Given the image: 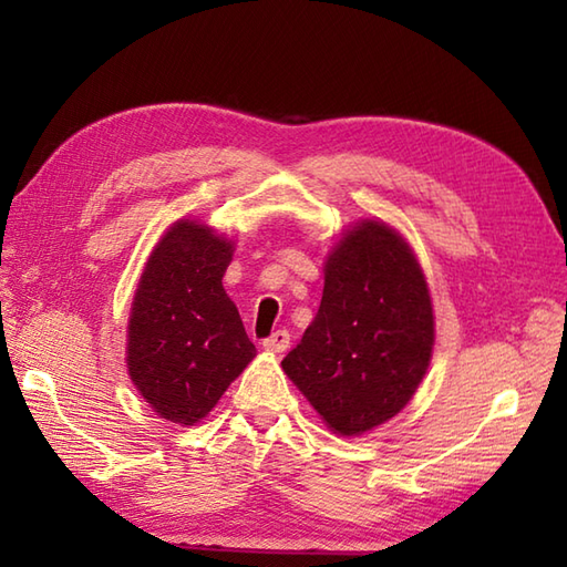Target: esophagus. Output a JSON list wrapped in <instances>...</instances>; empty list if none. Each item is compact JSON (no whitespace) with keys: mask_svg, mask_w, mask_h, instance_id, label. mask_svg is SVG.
I'll return each instance as SVG.
<instances>
[{"mask_svg":"<svg viewBox=\"0 0 567 567\" xmlns=\"http://www.w3.org/2000/svg\"><path fill=\"white\" fill-rule=\"evenodd\" d=\"M262 348L270 353H285L287 348H290V331H285V329L275 331L272 336H268V339L262 341Z\"/></svg>","mask_w":567,"mask_h":567,"instance_id":"1","label":"esophagus"}]
</instances>
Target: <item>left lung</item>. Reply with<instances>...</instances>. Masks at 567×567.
Wrapping results in <instances>:
<instances>
[{"instance_id": "8db88e82", "label": "left lung", "mask_w": 567, "mask_h": 567, "mask_svg": "<svg viewBox=\"0 0 567 567\" xmlns=\"http://www.w3.org/2000/svg\"><path fill=\"white\" fill-rule=\"evenodd\" d=\"M431 351L433 307L414 250L365 219L331 248L319 311L282 370L331 431L360 436L402 412Z\"/></svg>"}]
</instances>
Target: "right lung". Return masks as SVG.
I'll list each match as a JSON object with an SVG mask.
<instances>
[{
	"label": "right lung",
	"instance_id": "1",
	"mask_svg": "<svg viewBox=\"0 0 567 567\" xmlns=\"http://www.w3.org/2000/svg\"><path fill=\"white\" fill-rule=\"evenodd\" d=\"M234 244L179 219L153 248L128 317L126 365L161 419L192 426L256 358L221 277Z\"/></svg>",
	"mask_w": 567,
	"mask_h": 567
}]
</instances>
